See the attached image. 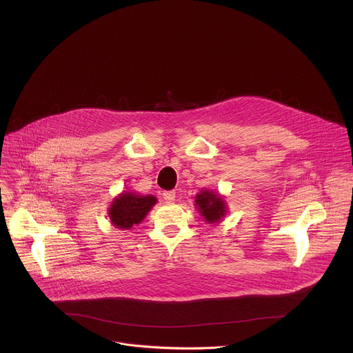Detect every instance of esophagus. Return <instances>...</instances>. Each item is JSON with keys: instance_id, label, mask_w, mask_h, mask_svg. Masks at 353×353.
<instances>
[{"instance_id": "obj_1", "label": "esophagus", "mask_w": 353, "mask_h": 353, "mask_svg": "<svg viewBox=\"0 0 353 353\" xmlns=\"http://www.w3.org/2000/svg\"><path fill=\"white\" fill-rule=\"evenodd\" d=\"M163 198L166 203H173V201L176 199V191H165Z\"/></svg>"}]
</instances>
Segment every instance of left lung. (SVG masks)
I'll use <instances>...</instances> for the list:
<instances>
[{
    "label": "left lung",
    "mask_w": 353,
    "mask_h": 353,
    "mask_svg": "<svg viewBox=\"0 0 353 353\" xmlns=\"http://www.w3.org/2000/svg\"><path fill=\"white\" fill-rule=\"evenodd\" d=\"M195 210L210 225L219 223L228 214V205L225 198L211 190H201L195 195Z\"/></svg>",
    "instance_id": "1"
}]
</instances>
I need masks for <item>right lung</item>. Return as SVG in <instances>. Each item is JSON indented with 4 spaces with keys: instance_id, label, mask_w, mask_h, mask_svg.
<instances>
[{
    "instance_id": "right-lung-1",
    "label": "right lung",
    "mask_w": 353,
    "mask_h": 353,
    "mask_svg": "<svg viewBox=\"0 0 353 353\" xmlns=\"http://www.w3.org/2000/svg\"><path fill=\"white\" fill-rule=\"evenodd\" d=\"M157 203L158 198L155 195H141L132 191H123L113 198L108 214L113 226L121 230H131L145 219Z\"/></svg>"
}]
</instances>
